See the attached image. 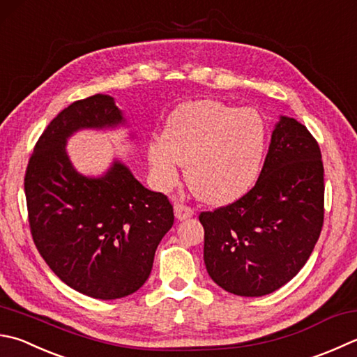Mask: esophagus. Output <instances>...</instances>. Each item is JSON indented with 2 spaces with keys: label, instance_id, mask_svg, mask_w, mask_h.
<instances>
[{
  "label": "esophagus",
  "instance_id": "esophagus-1",
  "mask_svg": "<svg viewBox=\"0 0 357 357\" xmlns=\"http://www.w3.org/2000/svg\"><path fill=\"white\" fill-rule=\"evenodd\" d=\"M174 213H176V218L178 220H185L188 218H192L194 216V210H191L190 206L181 205V204L174 205Z\"/></svg>",
  "mask_w": 357,
  "mask_h": 357
}]
</instances>
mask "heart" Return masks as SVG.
Masks as SVG:
<instances>
[{"mask_svg": "<svg viewBox=\"0 0 357 357\" xmlns=\"http://www.w3.org/2000/svg\"><path fill=\"white\" fill-rule=\"evenodd\" d=\"M266 121L257 110L222 100H194L174 112L165 139L149 144V163L160 188L169 190L186 163L196 196L213 205L239 199L257 180L266 151Z\"/></svg>", "mask_w": 357, "mask_h": 357, "instance_id": "obj_1", "label": "heart"}]
</instances>
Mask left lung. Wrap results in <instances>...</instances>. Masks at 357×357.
Wrapping results in <instances>:
<instances>
[{"instance_id": "8db88e82", "label": "left lung", "mask_w": 357, "mask_h": 357, "mask_svg": "<svg viewBox=\"0 0 357 357\" xmlns=\"http://www.w3.org/2000/svg\"><path fill=\"white\" fill-rule=\"evenodd\" d=\"M320 147L297 119L280 116L257 183L233 204L200 213L211 280L241 297H262L306 264L324 225Z\"/></svg>"}]
</instances>
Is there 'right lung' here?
I'll use <instances>...</instances> for the list:
<instances>
[{
	"mask_svg": "<svg viewBox=\"0 0 357 357\" xmlns=\"http://www.w3.org/2000/svg\"><path fill=\"white\" fill-rule=\"evenodd\" d=\"M123 124L112 96L76 100L38 138L24 176L37 250L65 284L99 300L127 297L146 283L160 241L174 224L165 194L147 190L121 161L100 177L74 169L66 153L73 133Z\"/></svg>",
	"mask_w": 357,
	"mask_h": 357,
	"instance_id": "right-lung-1",
	"label": "right lung"
}]
</instances>
